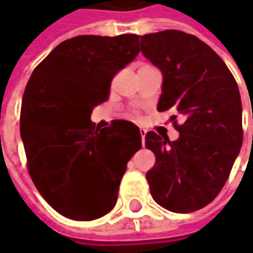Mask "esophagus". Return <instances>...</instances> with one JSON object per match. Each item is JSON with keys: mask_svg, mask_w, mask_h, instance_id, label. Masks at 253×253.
Returning a JSON list of instances; mask_svg holds the SVG:
<instances>
[{"mask_svg": "<svg viewBox=\"0 0 253 253\" xmlns=\"http://www.w3.org/2000/svg\"><path fill=\"white\" fill-rule=\"evenodd\" d=\"M139 132H141V136H142V143H145V135H146V129H145V128H141V129H139Z\"/></svg>", "mask_w": 253, "mask_h": 253, "instance_id": "34e87169", "label": "esophagus"}]
</instances>
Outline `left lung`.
Listing matches in <instances>:
<instances>
[{
  "label": "left lung",
  "instance_id": "obj_1",
  "mask_svg": "<svg viewBox=\"0 0 253 253\" xmlns=\"http://www.w3.org/2000/svg\"><path fill=\"white\" fill-rule=\"evenodd\" d=\"M142 54L163 76L158 110L183 118L179 138L148 132L156 162L146 171L153 200L173 212H191L217 197L242 146L238 84L209 44L181 31L141 36ZM176 115H171V121Z\"/></svg>",
  "mask_w": 253,
  "mask_h": 253
}]
</instances>
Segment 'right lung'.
<instances>
[{"instance_id": "obj_1", "label": "right lung", "mask_w": 253, "mask_h": 253, "mask_svg": "<svg viewBox=\"0 0 253 253\" xmlns=\"http://www.w3.org/2000/svg\"><path fill=\"white\" fill-rule=\"evenodd\" d=\"M139 36L80 35L36 66L22 98L21 138L38 191L59 214L91 221L110 212L126 163L142 146L139 128L115 120L95 129L92 110L111 80L139 53Z\"/></svg>"}]
</instances>
